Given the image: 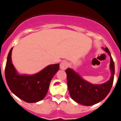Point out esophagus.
Here are the masks:
<instances>
[{"label": "esophagus", "instance_id": "obj_1", "mask_svg": "<svg viewBox=\"0 0 121 121\" xmlns=\"http://www.w3.org/2000/svg\"><path fill=\"white\" fill-rule=\"evenodd\" d=\"M68 67V64L65 61H63L60 64V68L62 70H66Z\"/></svg>", "mask_w": 121, "mask_h": 121}]
</instances>
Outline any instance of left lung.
Returning <instances> with one entry per match:
<instances>
[{"mask_svg": "<svg viewBox=\"0 0 121 121\" xmlns=\"http://www.w3.org/2000/svg\"><path fill=\"white\" fill-rule=\"evenodd\" d=\"M110 57V79L102 84H93L84 80L72 68L65 70L67 76V85L70 96L80 104L90 106L104 99L110 91L115 75V64L108 48L102 47Z\"/></svg>", "mask_w": 121, "mask_h": 121, "instance_id": "left-lung-1", "label": "left lung"}]
</instances>
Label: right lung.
I'll return each mask as SVG.
<instances>
[{
  "mask_svg": "<svg viewBox=\"0 0 121 121\" xmlns=\"http://www.w3.org/2000/svg\"><path fill=\"white\" fill-rule=\"evenodd\" d=\"M13 48L8 53L5 76L6 83L11 92L28 103L42 100L48 90L52 78L59 69V64L49 65L34 74H21L12 63Z\"/></svg>",
  "mask_w": 121,
  "mask_h": 121,
  "instance_id": "right-lung-1",
  "label": "right lung"
}]
</instances>
